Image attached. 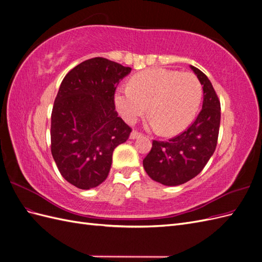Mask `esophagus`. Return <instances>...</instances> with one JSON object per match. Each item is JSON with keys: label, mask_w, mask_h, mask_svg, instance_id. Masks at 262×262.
Masks as SVG:
<instances>
[{"label": "esophagus", "mask_w": 262, "mask_h": 262, "mask_svg": "<svg viewBox=\"0 0 262 262\" xmlns=\"http://www.w3.org/2000/svg\"><path fill=\"white\" fill-rule=\"evenodd\" d=\"M142 136L141 133H139L138 131H132L131 132V134H130V139L131 140H134V139H138V138H140Z\"/></svg>", "instance_id": "1"}]
</instances>
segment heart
Masks as SVG:
<instances>
[{
	"mask_svg": "<svg viewBox=\"0 0 262 262\" xmlns=\"http://www.w3.org/2000/svg\"><path fill=\"white\" fill-rule=\"evenodd\" d=\"M202 86L192 73L167 69H149L133 75L129 86L115 92V106L126 122L148 115L150 126L171 137L192 122L201 102Z\"/></svg>",
	"mask_w": 262,
	"mask_h": 262,
	"instance_id": "b5f03b06",
	"label": "heart"
}]
</instances>
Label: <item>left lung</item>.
<instances>
[{"label":"left lung","instance_id":"8db88e82","mask_svg":"<svg viewBox=\"0 0 262 262\" xmlns=\"http://www.w3.org/2000/svg\"><path fill=\"white\" fill-rule=\"evenodd\" d=\"M203 89V104L194 122L168 141H153L143 167L153 180L179 186L194 178L207 165L217 144L221 104L212 83L203 72L190 66Z\"/></svg>","mask_w":262,"mask_h":262}]
</instances>
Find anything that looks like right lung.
<instances>
[{
	"mask_svg": "<svg viewBox=\"0 0 262 262\" xmlns=\"http://www.w3.org/2000/svg\"><path fill=\"white\" fill-rule=\"evenodd\" d=\"M131 72L105 58L86 60L63 78L51 114V153L68 182L87 190L105 181L114 149L131 128L115 110V92Z\"/></svg>",
	"mask_w": 262,
	"mask_h": 262,
	"instance_id": "add662e5",
	"label": "right lung"
}]
</instances>
